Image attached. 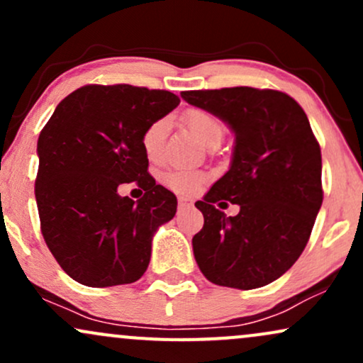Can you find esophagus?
Listing matches in <instances>:
<instances>
[{"label": "esophagus", "mask_w": 363, "mask_h": 363, "mask_svg": "<svg viewBox=\"0 0 363 363\" xmlns=\"http://www.w3.org/2000/svg\"><path fill=\"white\" fill-rule=\"evenodd\" d=\"M193 205L194 201L189 196H179V210H186V208H191Z\"/></svg>", "instance_id": "34e87169"}]
</instances>
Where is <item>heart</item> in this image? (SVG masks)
<instances>
[{"mask_svg":"<svg viewBox=\"0 0 363 363\" xmlns=\"http://www.w3.org/2000/svg\"><path fill=\"white\" fill-rule=\"evenodd\" d=\"M184 123L193 133V136L199 143L208 145L211 140H220L223 135L222 123L210 112L201 109H189L184 114ZM169 119L160 118L150 123L147 129L141 135V147H143L145 155L150 160H160L164 153V143L167 138ZM165 182L170 187L181 193H194L199 186L205 182V176L194 170H172L165 176Z\"/></svg>","mask_w":363,"mask_h":363,"instance_id":"heart-1","label":"heart"}]
</instances>
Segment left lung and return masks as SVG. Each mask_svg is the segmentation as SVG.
Wrapping results in <instances>:
<instances>
[{
  "label": "left lung",
  "instance_id": "obj_1",
  "mask_svg": "<svg viewBox=\"0 0 363 363\" xmlns=\"http://www.w3.org/2000/svg\"><path fill=\"white\" fill-rule=\"evenodd\" d=\"M181 97L235 135L230 167L194 203L205 216L193 237L194 259L215 285H268L298 259L323 205V162L309 119L278 90L234 86L182 91ZM222 199L239 204L240 213L218 211L214 203Z\"/></svg>",
  "mask_w": 363,
  "mask_h": 363
}]
</instances>
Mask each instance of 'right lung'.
Masks as SVG:
<instances>
[{
    "instance_id": "add662e5",
    "label": "right lung",
    "mask_w": 363,
    "mask_h": 363,
    "mask_svg": "<svg viewBox=\"0 0 363 363\" xmlns=\"http://www.w3.org/2000/svg\"><path fill=\"white\" fill-rule=\"evenodd\" d=\"M167 90L86 85L62 99L37 141L35 201L49 251L66 274L86 286L140 280L158 227L177 199L148 174L141 135L179 106ZM145 191L133 202L123 184Z\"/></svg>"
}]
</instances>
